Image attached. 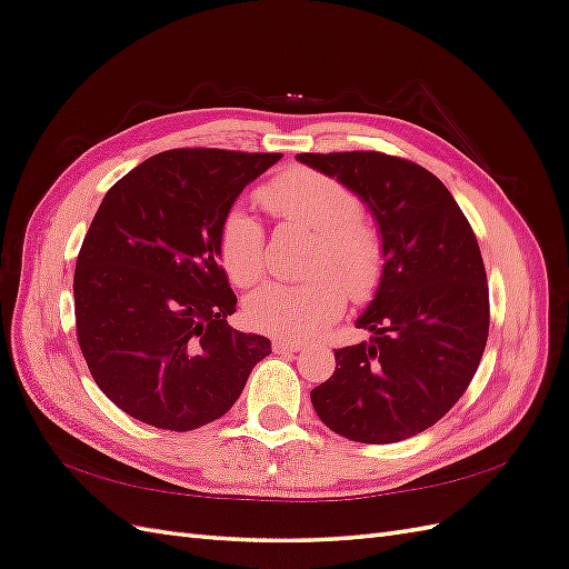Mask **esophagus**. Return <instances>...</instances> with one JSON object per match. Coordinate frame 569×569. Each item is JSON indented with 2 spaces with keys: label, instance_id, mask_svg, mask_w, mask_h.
I'll use <instances>...</instances> for the list:
<instances>
[{
  "label": "esophagus",
  "instance_id": "esophagus-1",
  "mask_svg": "<svg viewBox=\"0 0 569 569\" xmlns=\"http://www.w3.org/2000/svg\"><path fill=\"white\" fill-rule=\"evenodd\" d=\"M303 349V341H291V339H274L272 351L274 353H295Z\"/></svg>",
  "mask_w": 569,
  "mask_h": 569
}]
</instances>
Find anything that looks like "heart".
I'll return each mask as SVG.
<instances>
[{
    "label": "heart",
    "instance_id": "b5f03b06",
    "mask_svg": "<svg viewBox=\"0 0 569 569\" xmlns=\"http://www.w3.org/2000/svg\"><path fill=\"white\" fill-rule=\"evenodd\" d=\"M266 209L289 226L311 232V280L266 284L247 299L253 327L278 337L306 339L332 322L347 295L363 301L375 295L385 272V242L360 216L363 203L343 182L313 168H289L258 189ZM220 263L234 284L249 287L266 268V232L249 211L232 209L220 222Z\"/></svg>",
    "mask_w": 569,
    "mask_h": 569
}]
</instances>
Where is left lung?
<instances>
[{
    "label": "left lung",
    "mask_w": 569,
    "mask_h": 569,
    "mask_svg": "<svg viewBox=\"0 0 569 569\" xmlns=\"http://www.w3.org/2000/svg\"><path fill=\"white\" fill-rule=\"evenodd\" d=\"M366 201L385 272L356 320L372 337L335 351L311 391L318 418L360 443H393L439 422L472 382L489 337V284L477 237L446 184L380 151L297 153Z\"/></svg>",
    "instance_id": "1"
}]
</instances>
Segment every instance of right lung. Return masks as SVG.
<instances>
[{"label": "right lung", "instance_id": "right-lung-1", "mask_svg": "<svg viewBox=\"0 0 569 569\" xmlns=\"http://www.w3.org/2000/svg\"><path fill=\"white\" fill-rule=\"evenodd\" d=\"M282 153L170 149L120 178L78 253L80 351L97 387L144 425L189 432L234 406L270 339L237 332L218 232Z\"/></svg>", "mask_w": 569, "mask_h": 569}]
</instances>
